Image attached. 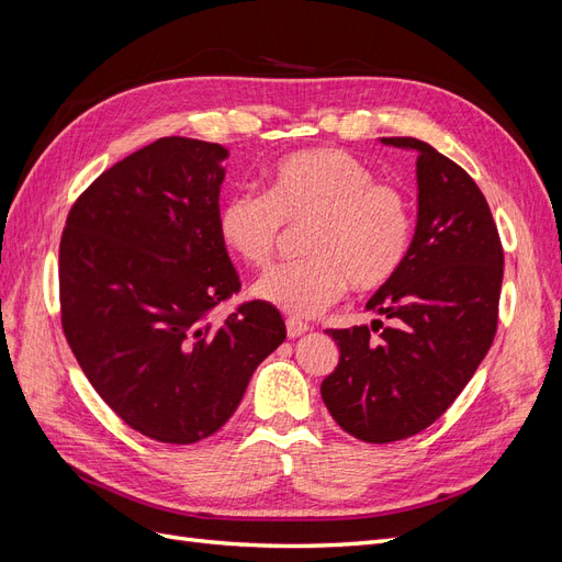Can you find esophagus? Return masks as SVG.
Masks as SVG:
<instances>
[{
    "instance_id": "1",
    "label": "esophagus",
    "mask_w": 562,
    "mask_h": 562,
    "mask_svg": "<svg viewBox=\"0 0 562 562\" xmlns=\"http://www.w3.org/2000/svg\"><path fill=\"white\" fill-rule=\"evenodd\" d=\"M307 329H311V327H307V324L301 322V319H294V317L286 319V336H289V338H296V336L305 334Z\"/></svg>"
}]
</instances>
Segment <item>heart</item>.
Here are the masks:
<instances>
[{
  "instance_id": "b5f03b06",
  "label": "heart",
  "mask_w": 562,
  "mask_h": 562,
  "mask_svg": "<svg viewBox=\"0 0 562 562\" xmlns=\"http://www.w3.org/2000/svg\"><path fill=\"white\" fill-rule=\"evenodd\" d=\"M311 224L301 263L259 278L255 296L292 317H315L348 284L375 292L404 268L413 247V210L404 191L375 182L364 160L342 149H303L266 175V193H231L216 212V233L231 255L266 268L282 226Z\"/></svg>"
}]
</instances>
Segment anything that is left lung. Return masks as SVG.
Returning a JSON list of instances; mask_svg holds the SVG:
<instances>
[{
  "instance_id": "left-lung-1",
  "label": "left lung",
  "mask_w": 562,
  "mask_h": 562,
  "mask_svg": "<svg viewBox=\"0 0 562 562\" xmlns=\"http://www.w3.org/2000/svg\"><path fill=\"white\" fill-rule=\"evenodd\" d=\"M380 142L418 154L413 247L367 303L390 327L373 319L329 329L340 357L322 380L334 420L367 443L413 437L458 400L493 346L504 276L499 233L474 179L423 139Z\"/></svg>"
}]
</instances>
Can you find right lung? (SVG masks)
Instances as JSON below:
<instances>
[{"label": "right lung", "instance_id": "obj_1", "mask_svg": "<svg viewBox=\"0 0 562 562\" xmlns=\"http://www.w3.org/2000/svg\"><path fill=\"white\" fill-rule=\"evenodd\" d=\"M226 158L222 144L160 137L104 170L63 231L69 348L106 406L162 443L222 429L286 338L266 301L210 319L240 289L216 233Z\"/></svg>", "mask_w": 562, "mask_h": 562}]
</instances>
